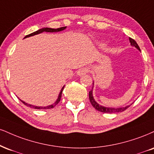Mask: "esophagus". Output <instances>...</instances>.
<instances>
[{
  "label": "esophagus",
  "mask_w": 154,
  "mask_h": 154,
  "mask_svg": "<svg viewBox=\"0 0 154 154\" xmlns=\"http://www.w3.org/2000/svg\"><path fill=\"white\" fill-rule=\"evenodd\" d=\"M88 72V70L87 68H81V69H79L78 70V72H77V75L79 76H82V75H84L85 74H87V72Z\"/></svg>",
  "instance_id": "esophagus-1"
}]
</instances>
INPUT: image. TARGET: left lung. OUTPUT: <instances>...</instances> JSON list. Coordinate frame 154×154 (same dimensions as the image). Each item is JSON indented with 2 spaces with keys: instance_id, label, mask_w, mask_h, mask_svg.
<instances>
[{
  "instance_id": "8db88e82",
  "label": "left lung",
  "mask_w": 154,
  "mask_h": 154,
  "mask_svg": "<svg viewBox=\"0 0 154 154\" xmlns=\"http://www.w3.org/2000/svg\"><path fill=\"white\" fill-rule=\"evenodd\" d=\"M129 41L131 42V45L133 47H135L136 49H138L139 51H140V47H138V44L136 43V42L133 38H129ZM89 98H90V101L91 103L92 106H93L96 110L100 111V112H105V113H116V112H121L125 110L127 108H128L130 107V105H128L126 107H118V108H112V107H107L102 106V105H99L97 103H96V101L94 100L93 96H92V90H90L89 92Z\"/></svg>"
}]
</instances>
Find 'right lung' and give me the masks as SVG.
Returning a JSON list of instances; mask_svg holds the SVG:
<instances>
[{
    "label": "right lung",
    "mask_w": 154,
    "mask_h": 154,
    "mask_svg": "<svg viewBox=\"0 0 154 154\" xmlns=\"http://www.w3.org/2000/svg\"><path fill=\"white\" fill-rule=\"evenodd\" d=\"M66 26H64V27H61V28H59V29H51V28H42V29H39V30L35 31L34 33H31V34L27 35V36H26L24 37V38H27V37H29V36H34V35H36V34H41V33L44 32V31H46V32H58V31H63L64 30V29H66ZM64 86L62 88V90H61L60 92H59V95L58 96V98H57V100L54 103L51 105H49V106H47V107H39V106H35V105H30V104H28V103H25V102L21 100L22 103H23L24 105H26V106L29 107H31V108H34V109H38V110H42V109H50V108H53V107H54L56 105L58 104L59 103V101H60L61 100V97H62V91L63 90H64Z\"/></svg>",
    "instance_id": "1"
}]
</instances>
